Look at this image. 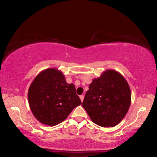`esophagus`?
<instances>
[{
    "instance_id": "34e87169",
    "label": "esophagus",
    "mask_w": 157,
    "mask_h": 157,
    "mask_svg": "<svg viewBox=\"0 0 157 157\" xmlns=\"http://www.w3.org/2000/svg\"><path fill=\"white\" fill-rule=\"evenodd\" d=\"M79 98H80V100H81L82 102L84 101V95H81L80 96H79Z\"/></svg>"
}]
</instances>
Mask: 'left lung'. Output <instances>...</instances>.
I'll list each match as a JSON object with an SVG mask.
<instances>
[{
	"label": "left lung",
	"instance_id": "left-lung-1",
	"mask_svg": "<svg viewBox=\"0 0 157 157\" xmlns=\"http://www.w3.org/2000/svg\"><path fill=\"white\" fill-rule=\"evenodd\" d=\"M130 105L128 82L121 73L107 69L89 85L82 106L96 125L114 127L125 117Z\"/></svg>",
	"mask_w": 157,
	"mask_h": 157
}]
</instances>
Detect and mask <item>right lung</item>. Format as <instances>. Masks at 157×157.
I'll return each mask as SVG.
<instances>
[{
    "instance_id": "right-lung-1",
    "label": "right lung",
    "mask_w": 157,
    "mask_h": 157,
    "mask_svg": "<svg viewBox=\"0 0 157 157\" xmlns=\"http://www.w3.org/2000/svg\"><path fill=\"white\" fill-rule=\"evenodd\" d=\"M33 115L42 124L54 126L67 119L73 109L82 104L73 84H67L61 71L43 70L36 77L28 93Z\"/></svg>"
}]
</instances>
